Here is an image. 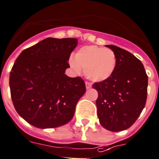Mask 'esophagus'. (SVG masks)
Returning <instances> with one entry per match:
<instances>
[{
    "instance_id": "obj_1",
    "label": "esophagus",
    "mask_w": 159,
    "mask_h": 159,
    "mask_svg": "<svg viewBox=\"0 0 159 159\" xmlns=\"http://www.w3.org/2000/svg\"><path fill=\"white\" fill-rule=\"evenodd\" d=\"M85 84H86V87H87V89H90V87H92V84H90V82H87H87H86Z\"/></svg>"
}]
</instances>
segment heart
<instances>
[{"mask_svg": "<svg viewBox=\"0 0 159 159\" xmlns=\"http://www.w3.org/2000/svg\"><path fill=\"white\" fill-rule=\"evenodd\" d=\"M71 68L76 72L85 71L87 77L93 81L101 82L112 75L116 67V57L111 49L97 46L83 47L69 60Z\"/></svg>", "mask_w": 159, "mask_h": 159, "instance_id": "b5f03b06", "label": "heart"}]
</instances>
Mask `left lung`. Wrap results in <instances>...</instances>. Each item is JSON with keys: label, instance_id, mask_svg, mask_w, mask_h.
<instances>
[{"label": "left lung", "instance_id": "obj_1", "mask_svg": "<svg viewBox=\"0 0 159 159\" xmlns=\"http://www.w3.org/2000/svg\"><path fill=\"white\" fill-rule=\"evenodd\" d=\"M116 57L114 73L108 80L95 82L98 116L104 128L118 132L130 127L146 104L148 75L141 61L129 51L106 45Z\"/></svg>", "mask_w": 159, "mask_h": 159}]
</instances>
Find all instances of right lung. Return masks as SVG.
Masks as SVG:
<instances>
[{"mask_svg":"<svg viewBox=\"0 0 159 159\" xmlns=\"http://www.w3.org/2000/svg\"><path fill=\"white\" fill-rule=\"evenodd\" d=\"M75 38H47L24 50L10 72L11 97L17 112L32 126L55 128L68 123L85 93L80 76L65 74Z\"/></svg>","mask_w":159,"mask_h":159,"instance_id":"right-lung-1","label":"right lung"}]
</instances>
